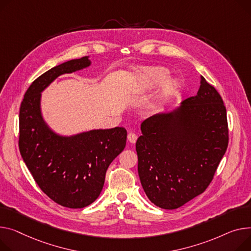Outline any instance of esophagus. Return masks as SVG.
I'll use <instances>...</instances> for the list:
<instances>
[{"mask_svg": "<svg viewBox=\"0 0 251 251\" xmlns=\"http://www.w3.org/2000/svg\"><path fill=\"white\" fill-rule=\"evenodd\" d=\"M127 138H128V141H129L130 143H135L136 140H137V135L135 134V133L130 132V133H128Z\"/></svg>", "mask_w": 251, "mask_h": 251, "instance_id": "obj_1", "label": "esophagus"}]
</instances>
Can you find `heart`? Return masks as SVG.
<instances>
[{"mask_svg": "<svg viewBox=\"0 0 251 251\" xmlns=\"http://www.w3.org/2000/svg\"><path fill=\"white\" fill-rule=\"evenodd\" d=\"M169 75V71L162 66H149V68H142L137 74V77L130 89V93L133 96H140L147 94L157 88L161 83L157 95L150 104L151 110H159L162 106L174 97L178 89L179 82L176 78L165 79ZM166 81L164 82V80Z\"/></svg>", "mask_w": 251, "mask_h": 251, "instance_id": "heart-1", "label": "heart"}]
</instances>
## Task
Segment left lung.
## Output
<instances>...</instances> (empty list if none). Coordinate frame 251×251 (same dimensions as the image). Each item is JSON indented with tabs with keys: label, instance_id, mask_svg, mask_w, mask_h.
<instances>
[{
	"label": "left lung",
	"instance_id": "8db88e82",
	"mask_svg": "<svg viewBox=\"0 0 251 251\" xmlns=\"http://www.w3.org/2000/svg\"><path fill=\"white\" fill-rule=\"evenodd\" d=\"M140 129L138 175L150 202L174 210L208 188L229 138L223 100L203 76L196 96L149 117Z\"/></svg>",
	"mask_w": 251,
	"mask_h": 251
}]
</instances>
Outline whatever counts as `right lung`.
Instances as JSON below:
<instances>
[{
  "label": "right lung",
  "instance_id": "1",
  "mask_svg": "<svg viewBox=\"0 0 251 251\" xmlns=\"http://www.w3.org/2000/svg\"><path fill=\"white\" fill-rule=\"evenodd\" d=\"M89 57L63 62L36 78L25 93L19 114V149L28 170L50 199L72 209L98 199L109 165L123 151L127 139L123 127L60 135L43 118L41 93L59 75L89 68Z\"/></svg>",
  "mask_w": 251,
  "mask_h": 251
}]
</instances>
